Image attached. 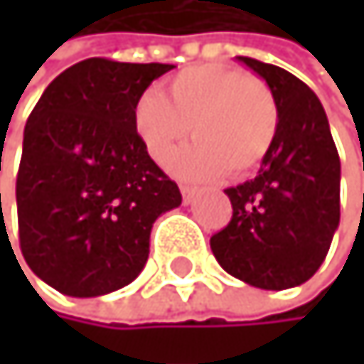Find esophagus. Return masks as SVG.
I'll return each instance as SVG.
<instances>
[{"label":"esophagus","mask_w":364,"mask_h":364,"mask_svg":"<svg viewBox=\"0 0 364 364\" xmlns=\"http://www.w3.org/2000/svg\"><path fill=\"white\" fill-rule=\"evenodd\" d=\"M194 194H196L194 188H190V186H181V196H183V203H186V205H190V203L194 200Z\"/></svg>","instance_id":"obj_1"}]
</instances>
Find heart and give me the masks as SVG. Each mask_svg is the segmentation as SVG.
Wrapping results in <instances>:
<instances>
[{
    "instance_id": "obj_1",
    "label": "heart",
    "mask_w": 364,
    "mask_h": 364,
    "mask_svg": "<svg viewBox=\"0 0 364 364\" xmlns=\"http://www.w3.org/2000/svg\"><path fill=\"white\" fill-rule=\"evenodd\" d=\"M135 129L159 164L192 131L196 141L170 161L181 176L214 178L227 170L242 176L271 152L279 109L267 82L240 69L205 63L172 76L166 95L146 91L135 107Z\"/></svg>"
}]
</instances>
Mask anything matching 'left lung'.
<instances>
[{
	"mask_svg": "<svg viewBox=\"0 0 364 364\" xmlns=\"http://www.w3.org/2000/svg\"><path fill=\"white\" fill-rule=\"evenodd\" d=\"M267 80L279 109L275 144L255 178L227 188L233 216L209 245L240 282L284 290L323 264L341 220V159L314 91L277 65L237 56Z\"/></svg>",
	"mask_w": 364,
	"mask_h": 364,
	"instance_id": "left-lung-1",
	"label": "left lung"
}]
</instances>
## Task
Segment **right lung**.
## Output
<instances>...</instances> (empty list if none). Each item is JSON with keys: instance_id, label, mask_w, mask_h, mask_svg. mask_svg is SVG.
Returning a JSON list of instances; mask_svg holds the SVG:
<instances>
[{"instance_id": "add662e5", "label": "right lung", "mask_w": 364, "mask_h": 364, "mask_svg": "<svg viewBox=\"0 0 364 364\" xmlns=\"http://www.w3.org/2000/svg\"><path fill=\"white\" fill-rule=\"evenodd\" d=\"M164 63L87 58L32 109L17 172L19 245L36 277L69 297H100L146 267L150 229L181 205L174 181L135 129Z\"/></svg>"}]
</instances>
